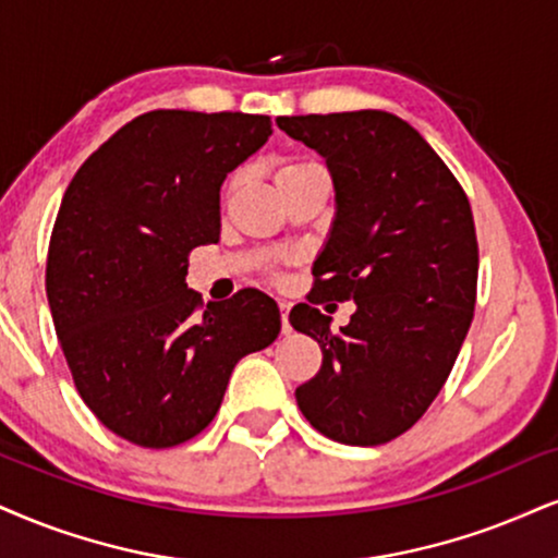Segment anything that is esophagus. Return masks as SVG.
I'll return each mask as SVG.
<instances>
[{
	"label": "esophagus",
	"instance_id": "esophagus-1",
	"mask_svg": "<svg viewBox=\"0 0 558 558\" xmlns=\"http://www.w3.org/2000/svg\"><path fill=\"white\" fill-rule=\"evenodd\" d=\"M279 311H281V333H290L292 331V326H290V302L281 300Z\"/></svg>",
	"mask_w": 558,
	"mask_h": 558
}]
</instances>
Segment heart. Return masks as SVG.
Returning a JSON list of instances; mask_svg holds the SVG:
<instances>
[{"mask_svg": "<svg viewBox=\"0 0 558 558\" xmlns=\"http://www.w3.org/2000/svg\"><path fill=\"white\" fill-rule=\"evenodd\" d=\"M311 170H318V168H315V165H311V162H284L277 170V183L290 181V178H294V175L311 173Z\"/></svg>", "mask_w": 558, "mask_h": 558, "instance_id": "1", "label": "heart"}]
</instances>
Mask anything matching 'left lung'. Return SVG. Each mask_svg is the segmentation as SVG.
Masks as SVG:
<instances>
[{
    "label": "left lung",
    "instance_id": "obj_1",
    "mask_svg": "<svg viewBox=\"0 0 558 558\" xmlns=\"http://www.w3.org/2000/svg\"><path fill=\"white\" fill-rule=\"evenodd\" d=\"M318 153L336 215L311 302L354 300L347 326L302 305L294 331L320 343V373L294 390L315 429L383 445L411 429L450 375L473 320L478 243L471 204L424 136L385 111L279 116Z\"/></svg>",
    "mask_w": 558,
    "mask_h": 558
}]
</instances>
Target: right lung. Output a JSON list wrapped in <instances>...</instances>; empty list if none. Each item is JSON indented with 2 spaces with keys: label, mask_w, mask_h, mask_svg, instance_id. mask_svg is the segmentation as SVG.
Masks as SVG:
<instances>
[{
  "label": "right lung",
  "mask_w": 558,
  "mask_h": 558,
  "mask_svg": "<svg viewBox=\"0 0 558 558\" xmlns=\"http://www.w3.org/2000/svg\"><path fill=\"white\" fill-rule=\"evenodd\" d=\"M271 119L149 111L121 126L69 183L46 294L82 401L142 447H173L215 418L232 369L281 331L258 290L202 305L189 253L219 240V189L264 147Z\"/></svg>",
  "instance_id": "1"
}]
</instances>
